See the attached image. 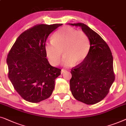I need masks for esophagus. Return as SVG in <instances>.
<instances>
[{
    "mask_svg": "<svg viewBox=\"0 0 126 126\" xmlns=\"http://www.w3.org/2000/svg\"><path fill=\"white\" fill-rule=\"evenodd\" d=\"M66 71H67V70H65V69H62V70H61V73H62V74H63V73H64V72H66Z\"/></svg>",
    "mask_w": 126,
    "mask_h": 126,
    "instance_id": "esophagus-1",
    "label": "esophagus"
}]
</instances>
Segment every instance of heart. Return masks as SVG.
<instances>
[{
    "label": "heart",
    "mask_w": 126,
    "mask_h": 126,
    "mask_svg": "<svg viewBox=\"0 0 126 126\" xmlns=\"http://www.w3.org/2000/svg\"><path fill=\"white\" fill-rule=\"evenodd\" d=\"M46 56L51 64H59L63 52L62 63L66 67L80 64L87 57L90 43L87 35L82 31L70 27H64L55 32L52 41L45 44Z\"/></svg>",
    "instance_id": "obj_1"
}]
</instances>
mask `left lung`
<instances>
[{"mask_svg": "<svg viewBox=\"0 0 126 126\" xmlns=\"http://www.w3.org/2000/svg\"><path fill=\"white\" fill-rule=\"evenodd\" d=\"M69 24L80 27L90 43L87 57L71 71V91L78 101L87 104H96L107 96L115 80L112 53L102 37L86 24Z\"/></svg>", "mask_w": 126, "mask_h": 126, "instance_id": "1", "label": "left lung"}]
</instances>
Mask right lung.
Wrapping results in <instances>:
<instances>
[{
  "label": "right lung",
  "mask_w": 126,
  "mask_h": 126,
  "mask_svg": "<svg viewBox=\"0 0 126 126\" xmlns=\"http://www.w3.org/2000/svg\"><path fill=\"white\" fill-rule=\"evenodd\" d=\"M62 24H38L19 35L7 58L8 78L23 99L38 103L48 98L61 69L49 64L45 46L48 35Z\"/></svg>",
  "instance_id": "add662e5"
}]
</instances>
